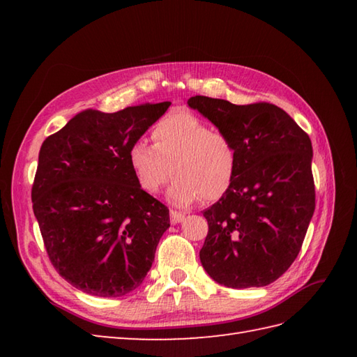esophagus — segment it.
I'll list each match as a JSON object with an SVG mask.
<instances>
[{"label":"esophagus","instance_id":"1","mask_svg":"<svg viewBox=\"0 0 357 357\" xmlns=\"http://www.w3.org/2000/svg\"><path fill=\"white\" fill-rule=\"evenodd\" d=\"M185 215L183 213V211H178V210H170V221L172 224H178V222H183L184 221Z\"/></svg>","mask_w":357,"mask_h":357}]
</instances>
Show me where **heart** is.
Returning a JSON list of instances; mask_svg holds the SVG:
<instances>
[{
    "mask_svg": "<svg viewBox=\"0 0 357 357\" xmlns=\"http://www.w3.org/2000/svg\"><path fill=\"white\" fill-rule=\"evenodd\" d=\"M153 146L138 141L128 150V164L142 192L156 195L170 179L169 199L187 207L199 198L218 201L236 176L238 151L229 135L190 112L176 110L151 132Z\"/></svg>",
    "mask_w": 357,
    "mask_h": 357,
    "instance_id": "b5f03b06",
    "label": "heart"
}]
</instances>
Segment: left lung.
Here are the masks:
<instances>
[{
	"instance_id": "obj_1",
	"label": "left lung",
	"mask_w": 357,
	"mask_h": 357,
	"mask_svg": "<svg viewBox=\"0 0 357 357\" xmlns=\"http://www.w3.org/2000/svg\"><path fill=\"white\" fill-rule=\"evenodd\" d=\"M187 102L238 151L230 190L204 210L202 267L230 288L268 285L298 257L314 213L312 141L275 104L236 105L199 95Z\"/></svg>"
}]
</instances>
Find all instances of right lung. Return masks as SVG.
Wrapping results in <instances>:
<instances>
[{"mask_svg": "<svg viewBox=\"0 0 357 357\" xmlns=\"http://www.w3.org/2000/svg\"><path fill=\"white\" fill-rule=\"evenodd\" d=\"M169 107L164 101L84 110L43 142L33 213L52 265L81 291L124 296L153 264L169 208L141 190L128 150Z\"/></svg>", "mask_w": 357, "mask_h": 357, "instance_id": "1", "label": "right lung"}]
</instances>
